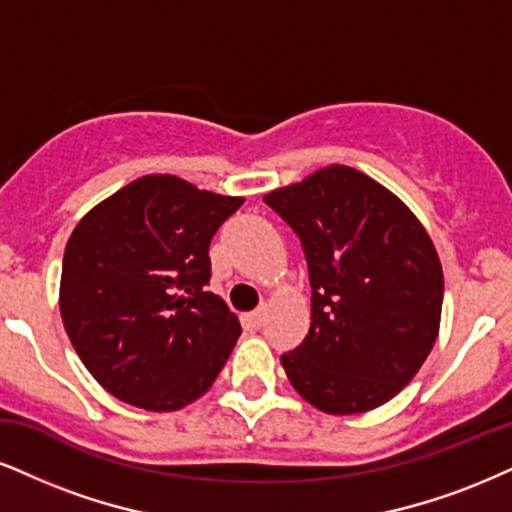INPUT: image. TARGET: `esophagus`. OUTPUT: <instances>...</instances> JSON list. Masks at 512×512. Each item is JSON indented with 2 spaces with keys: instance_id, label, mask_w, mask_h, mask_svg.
<instances>
[{
  "instance_id": "34e87169",
  "label": "esophagus",
  "mask_w": 512,
  "mask_h": 512,
  "mask_svg": "<svg viewBox=\"0 0 512 512\" xmlns=\"http://www.w3.org/2000/svg\"><path fill=\"white\" fill-rule=\"evenodd\" d=\"M266 313H268V308L266 306H258L256 311H251L249 315H246V325L249 327H254V330H258V327H261L263 323H266Z\"/></svg>"
}]
</instances>
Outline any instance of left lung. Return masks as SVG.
<instances>
[{
  "instance_id": "left-lung-1",
  "label": "left lung",
  "mask_w": 512,
  "mask_h": 512,
  "mask_svg": "<svg viewBox=\"0 0 512 512\" xmlns=\"http://www.w3.org/2000/svg\"><path fill=\"white\" fill-rule=\"evenodd\" d=\"M299 235L311 327L282 353L292 387L323 413L394 399L439 334L444 273L413 211L361 170L327 166L263 197Z\"/></svg>"
}]
</instances>
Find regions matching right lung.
<instances>
[{"instance_id": "add662e5", "label": "right lung", "mask_w": 512, "mask_h": 512, "mask_svg": "<svg viewBox=\"0 0 512 512\" xmlns=\"http://www.w3.org/2000/svg\"><path fill=\"white\" fill-rule=\"evenodd\" d=\"M242 204L175 175H144L75 225L61 268L63 327L116 399L168 413L216 382L242 327L206 292L208 246Z\"/></svg>"}]
</instances>
